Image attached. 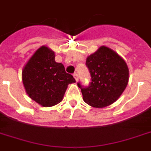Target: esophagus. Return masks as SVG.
I'll list each match as a JSON object with an SVG mask.
<instances>
[{
    "label": "esophagus",
    "mask_w": 151,
    "mask_h": 151,
    "mask_svg": "<svg viewBox=\"0 0 151 151\" xmlns=\"http://www.w3.org/2000/svg\"><path fill=\"white\" fill-rule=\"evenodd\" d=\"M73 78H75L76 81H78V74H77V73H74V74H73Z\"/></svg>",
    "instance_id": "34e87169"
}]
</instances>
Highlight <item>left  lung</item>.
Masks as SVG:
<instances>
[{"mask_svg": "<svg viewBox=\"0 0 151 151\" xmlns=\"http://www.w3.org/2000/svg\"><path fill=\"white\" fill-rule=\"evenodd\" d=\"M91 83L83 87L80 83L82 98L94 108H103L120 98L129 81V69L121 56L106 46H101L86 58Z\"/></svg>", "mask_w": 151, "mask_h": 151, "instance_id": "8db88e82", "label": "left lung"}]
</instances>
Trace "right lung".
I'll use <instances>...</instances> for the list:
<instances>
[{"mask_svg":"<svg viewBox=\"0 0 151 151\" xmlns=\"http://www.w3.org/2000/svg\"><path fill=\"white\" fill-rule=\"evenodd\" d=\"M26 93L43 107L53 106L64 98L68 85L76 82L65 72L63 64L55 61V53L42 45L31 56L22 70Z\"/></svg>","mask_w":151,"mask_h":151,"instance_id":"1","label":"right lung"}]
</instances>
